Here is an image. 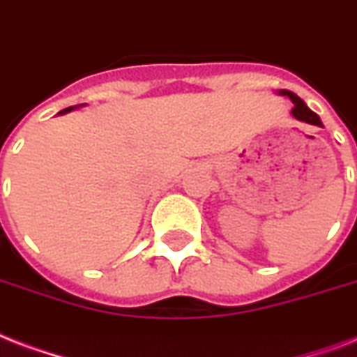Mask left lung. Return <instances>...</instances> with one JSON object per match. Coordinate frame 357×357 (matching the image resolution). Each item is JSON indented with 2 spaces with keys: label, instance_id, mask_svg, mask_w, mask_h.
Wrapping results in <instances>:
<instances>
[{
  "label": "left lung",
  "instance_id": "1",
  "mask_svg": "<svg viewBox=\"0 0 357 357\" xmlns=\"http://www.w3.org/2000/svg\"><path fill=\"white\" fill-rule=\"evenodd\" d=\"M279 96H287V98H291V102L294 104V107L291 109L292 117L298 119V121H302V123H307V124H314V126H322V121L320 117L317 115L314 112H311L307 107V104L300 98L298 95H294L292 91H287V89H279L275 91Z\"/></svg>",
  "mask_w": 357,
  "mask_h": 357
}]
</instances>
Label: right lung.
Returning <instances> with one entry per match:
<instances>
[{
  "mask_svg": "<svg viewBox=\"0 0 357 357\" xmlns=\"http://www.w3.org/2000/svg\"><path fill=\"white\" fill-rule=\"evenodd\" d=\"M79 106H85V104H79ZM76 107H78V106H70V107H66V109H63V112H59V113H57V115H65V113L73 112V109H76Z\"/></svg>",
  "mask_w": 357,
  "mask_h": 357,
  "instance_id": "add662e5",
  "label": "right lung"
}]
</instances>
